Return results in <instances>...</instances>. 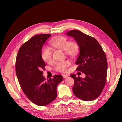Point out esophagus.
<instances>
[{"label": "esophagus", "instance_id": "34e87169", "mask_svg": "<svg viewBox=\"0 0 122 122\" xmlns=\"http://www.w3.org/2000/svg\"><path fill=\"white\" fill-rule=\"evenodd\" d=\"M62 76L63 78H66L67 77H68V75L67 74H62Z\"/></svg>", "mask_w": 122, "mask_h": 122}]
</instances>
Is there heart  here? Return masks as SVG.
Segmentation results:
<instances>
[{
    "mask_svg": "<svg viewBox=\"0 0 122 122\" xmlns=\"http://www.w3.org/2000/svg\"><path fill=\"white\" fill-rule=\"evenodd\" d=\"M50 43L53 47L63 50L65 53L68 56L74 57L79 52V45L75 41H68L66 37L63 36H56L50 41ZM52 51L47 47L42 48L41 57L46 63H50L52 61ZM71 64L69 61H65L56 62L54 65L55 70L60 72H65Z\"/></svg>",
    "mask_w": 122,
    "mask_h": 122,
    "instance_id": "obj_1",
    "label": "heart"
}]
</instances>
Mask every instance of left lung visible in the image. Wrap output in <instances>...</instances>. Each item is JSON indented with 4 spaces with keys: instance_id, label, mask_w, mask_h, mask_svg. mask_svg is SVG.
Returning a JSON list of instances; mask_svg holds the SVG:
<instances>
[{
    "instance_id": "obj_1",
    "label": "left lung",
    "mask_w": 122,
    "mask_h": 122,
    "mask_svg": "<svg viewBox=\"0 0 122 122\" xmlns=\"http://www.w3.org/2000/svg\"><path fill=\"white\" fill-rule=\"evenodd\" d=\"M67 35L74 37L80 47V55L76 61L78 71L84 73L85 78L70 75L74 80L73 91L77 98L91 101L102 93L107 81V62L106 55L98 41L94 37L77 30Z\"/></svg>"
}]
</instances>
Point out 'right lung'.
Masks as SVG:
<instances>
[{"label": "right lung", "instance_id": "right-lung-1", "mask_svg": "<svg viewBox=\"0 0 122 122\" xmlns=\"http://www.w3.org/2000/svg\"><path fill=\"white\" fill-rule=\"evenodd\" d=\"M50 34L36 35L23 44L18 51L15 72L20 87L35 104L46 106L57 96V87L63 80L61 75L46 80L42 75L46 64L41 57L42 46Z\"/></svg>", "mask_w": 122, "mask_h": 122}]
</instances>
